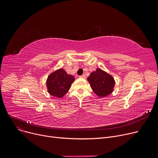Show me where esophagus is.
<instances>
[{
    "label": "esophagus",
    "mask_w": 158,
    "mask_h": 158,
    "mask_svg": "<svg viewBox=\"0 0 158 158\" xmlns=\"http://www.w3.org/2000/svg\"><path fill=\"white\" fill-rule=\"evenodd\" d=\"M79 77H80V78H82V79H85V78H86V76H85V74H83V75H82V76H79Z\"/></svg>",
    "instance_id": "34e87169"
}]
</instances>
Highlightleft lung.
<instances>
[{
    "label": "left lung",
    "instance_id": "left-lung-1",
    "mask_svg": "<svg viewBox=\"0 0 158 158\" xmlns=\"http://www.w3.org/2000/svg\"><path fill=\"white\" fill-rule=\"evenodd\" d=\"M88 81L94 93L99 97H105L113 92L115 85L114 78L101 69L91 73Z\"/></svg>",
    "mask_w": 158,
    "mask_h": 158
}]
</instances>
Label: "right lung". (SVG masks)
Segmentation results:
<instances>
[{
	"label": "right lung",
	"instance_id": "add662e5",
	"mask_svg": "<svg viewBox=\"0 0 158 158\" xmlns=\"http://www.w3.org/2000/svg\"><path fill=\"white\" fill-rule=\"evenodd\" d=\"M74 81L72 75L68 74L63 69L57 70L47 77L46 84L48 92L54 97L61 98L69 92Z\"/></svg>",
	"mask_w": 158,
	"mask_h": 158
}]
</instances>
